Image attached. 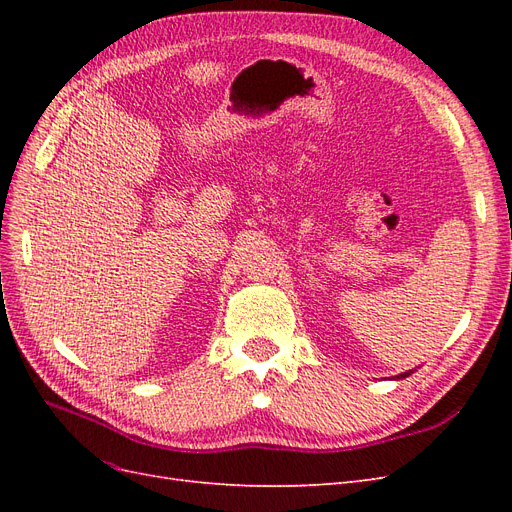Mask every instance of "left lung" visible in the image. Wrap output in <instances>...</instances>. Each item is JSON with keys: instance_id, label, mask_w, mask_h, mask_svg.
<instances>
[{"instance_id": "left-lung-1", "label": "left lung", "mask_w": 512, "mask_h": 512, "mask_svg": "<svg viewBox=\"0 0 512 512\" xmlns=\"http://www.w3.org/2000/svg\"><path fill=\"white\" fill-rule=\"evenodd\" d=\"M406 376H410V371H406V374H401V376H397V378H406Z\"/></svg>"}]
</instances>
